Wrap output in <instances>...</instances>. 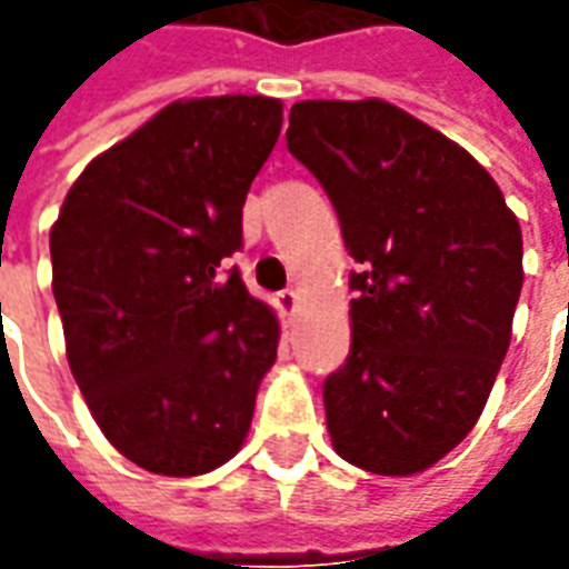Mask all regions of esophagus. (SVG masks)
Returning <instances> with one entry per match:
<instances>
[{
	"instance_id": "34e87169",
	"label": "esophagus",
	"mask_w": 569,
	"mask_h": 569,
	"mask_svg": "<svg viewBox=\"0 0 569 569\" xmlns=\"http://www.w3.org/2000/svg\"><path fill=\"white\" fill-rule=\"evenodd\" d=\"M277 310L283 313V317H292L298 310V292L296 289H283L280 296H277Z\"/></svg>"
}]
</instances>
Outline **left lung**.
Returning a JSON list of instances; mask_svg holds the SVG:
<instances>
[{"mask_svg":"<svg viewBox=\"0 0 569 569\" xmlns=\"http://www.w3.org/2000/svg\"><path fill=\"white\" fill-rule=\"evenodd\" d=\"M286 146L332 200L350 273V357L322 387L338 457L415 476L453 451L485 411L525 268L500 186L406 109L301 100Z\"/></svg>","mask_w":569,"mask_h":569,"instance_id":"obj_1","label":"left lung"}]
</instances>
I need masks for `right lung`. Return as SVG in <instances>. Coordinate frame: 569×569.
Segmentation results:
<instances>
[{
  "label": "right lung",
  "instance_id": "right-lung-1",
  "mask_svg": "<svg viewBox=\"0 0 569 569\" xmlns=\"http://www.w3.org/2000/svg\"><path fill=\"white\" fill-rule=\"evenodd\" d=\"M283 124L273 97L176 100L69 188L51 224L67 359L97 427L154 476H203L247 441L280 322L222 261Z\"/></svg>",
  "mask_w": 569,
  "mask_h": 569
}]
</instances>
